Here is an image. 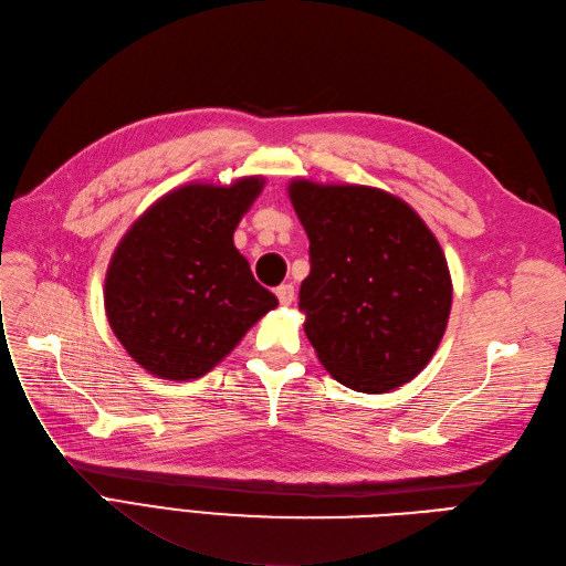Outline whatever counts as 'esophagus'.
Wrapping results in <instances>:
<instances>
[{"label":"esophagus","mask_w":566,"mask_h":566,"mask_svg":"<svg viewBox=\"0 0 566 566\" xmlns=\"http://www.w3.org/2000/svg\"><path fill=\"white\" fill-rule=\"evenodd\" d=\"M275 294H277V298H280L282 305H291V303H294L296 291H294V286H291V284H282V286H277Z\"/></svg>","instance_id":"obj_1"}]
</instances>
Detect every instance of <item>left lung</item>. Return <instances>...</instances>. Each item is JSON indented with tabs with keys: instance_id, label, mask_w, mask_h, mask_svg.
Segmentation results:
<instances>
[{
	"instance_id": "8db88e82",
	"label": "left lung",
	"mask_w": 566,
	"mask_h": 566,
	"mask_svg": "<svg viewBox=\"0 0 566 566\" xmlns=\"http://www.w3.org/2000/svg\"><path fill=\"white\" fill-rule=\"evenodd\" d=\"M289 199L310 240L298 307L322 367L371 395L413 380L451 310L437 237L407 202L378 188L294 178Z\"/></svg>"
}]
</instances>
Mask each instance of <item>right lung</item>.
I'll return each mask as SVG.
<instances>
[{
    "label": "right lung",
    "mask_w": 566,
    "mask_h": 566,
    "mask_svg": "<svg viewBox=\"0 0 566 566\" xmlns=\"http://www.w3.org/2000/svg\"><path fill=\"white\" fill-rule=\"evenodd\" d=\"M263 186V176L180 186L122 237L105 275V315L148 374L205 376L277 307L232 242Z\"/></svg>",
    "instance_id": "right-lung-1"
}]
</instances>
